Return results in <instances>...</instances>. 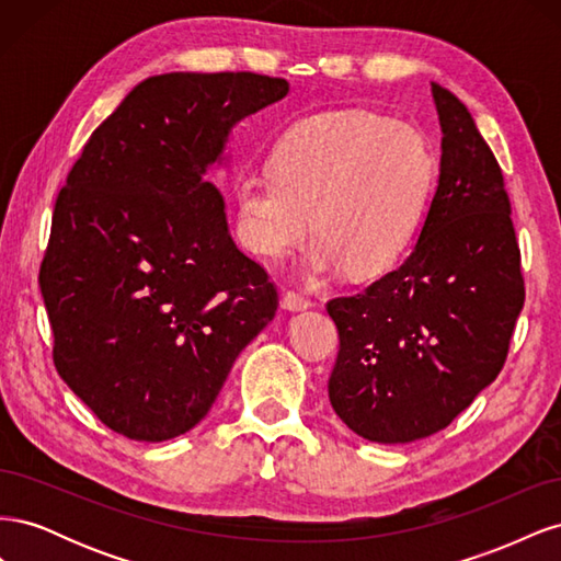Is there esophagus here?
Wrapping results in <instances>:
<instances>
[{"label":"esophagus","mask_w":561,"mask_h":561,"mask_svg":"<svg viewBox=\"0 0 561 561\" xmlns=\"http://www.w3.org/2000/svg\"><path fill=\"white\" fill-rule=\"evenodd\" d=\"M313 307V301L309 297H304L299 293H285L283 295V309L287 311H307Z\"/></svg>","instance_id":"1"}]
</instances>
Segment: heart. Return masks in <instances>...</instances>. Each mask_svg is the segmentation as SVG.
<instances>
[{
    "instance_id": "1",
    "label": "heart",
    "mask_w": 561,
    "mask_h": 561,
    "mask_svg": "<svg viewBox=\"0 0 561 561\" xmlns=\"http://www.w3.org/2000/svg\"><path fill=\"white\" fill-rule=\"evenodd\" d=\"M437 184V157L410 124L365 112L309 114L287 128L271 168L236 182L243 245L283 260L318 225L313 276H377L412 248Z\"/></svg>"
}]
</instances>
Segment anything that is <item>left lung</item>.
Masks as SVG:
<instances>
[{"label":"left lung","mask_w":561,"mask_h":561,"mask_svg":"<svg viewBox=\"0 0 561 561\" xmlns=\"http://www.w3.org/2000/svg\"><path fill=\"white\" fill-rule=\"evenodd\" d=\"M431 91L443 157L419 241L363 293L328 301L339 330L330 402L381 445L428 437L470 407L503 369L524 307L501 165L461 100Z\"/></svg>","instance_id":"obj_1"}]
</instances>
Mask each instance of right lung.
<instances>
[{
  "label": "right lung",
  "mask_w": 561,
  "mask_h": 561,
  "mask_svg": "<svg viewBox=\"0 0 561 561\" xmlns=\"http://www.w3.org/2000/svg\"><path fill=\"white\" fill-rule=\"evenodd\" d=\"M290 83L171 72L100 124L60 190L39 287L62 381L118 435L163 443L208 414L278 309L206 180L233 126Z\"/></svg>",
  "instance_id": "obj_1"
}]
</instances>
